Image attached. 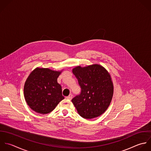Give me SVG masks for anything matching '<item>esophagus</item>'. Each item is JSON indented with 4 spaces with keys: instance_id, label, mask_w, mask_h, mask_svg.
<instances>
[{
    "instance_id": "esophagus-1",
    "label": "esophagus",
    "mask_w": 151,
    "mask_h": 151,
    "mask_svg": "<svg viewBox=\"0 0 151 151\" xmlns=\"http://www.w3.org/2000/svg\"><path fill=\"white\" fill-rule=\"evenodd\" d=\"M67 99H69V100H71L72 99V95H69L68 96H67L66 98Z\"/></svg>"
}]
</instances>
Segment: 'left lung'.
Returning a JSON list of instances; mask_svg holds the SVG:
<instances>
[{"instance_id":"left-lung-1","label":"left lung","mask_w":151,"mask_h":151,"mask_svg":"<svg viewBox=\"0 0 151 151\" xmlns=\"http://www.w3.org/2000/svg\"><path fill=\"white\" fill-rule=\"evenodd\" d=\"M78 81L81 92L72 99L78 114L85 119L103 114L109 107L114 93L109 73L102 66L94 64L72 70Z\"/></svg>"}]
</instances>
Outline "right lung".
<instances>
[{
    "label": "right lung",
    "instance_id": "add662e5",
    "mask_svg": "<svg viewBox=\"0 0 151 151\" xmlns=\"http://www.w3.org/2000/svg\"><path fill=\"white\" fill-rule=\"evenodd\" d=\"M61 71L37 68L27 78L24 96L29 106L35 112L46 114L52 112L64 99L57 79Z\"/></svg>",
    "mask_w": 151,
    "mask_h": 151
}]
</instances>
